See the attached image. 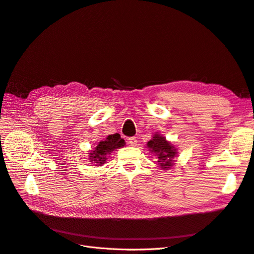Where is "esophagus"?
<instances>
[{
    "label": "esophagus",
    "instance_id": "esophagus-1",
    "mask_svg": "<svg viewBox=\"0 0 254 254\" xmlns=\"http://www.w3.org/2000/svg\"><path fill=\"white\" fill-rule=\"evenodd\" d=\"M136 142H137V140H136L135 136H130L128 139V143L130 144V146H135Z\"/></svg>",
    "mask_w": 254,
    "mask_h": 254
}]
</instances>
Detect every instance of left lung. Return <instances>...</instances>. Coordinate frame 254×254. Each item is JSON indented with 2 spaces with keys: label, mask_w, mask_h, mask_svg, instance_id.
Listing matches in <instances>:
<instances>
[{
  "label": "left lung",
  "mask_w": 254,
  "mask_h": 254,
  "mask_svg": "<svg viewBox=\"0 0 254 254\" xmlns=\"http://www.w3.org/2000/svg\"><path fill=\"white\" fill-rule=\"evenodd\" d=\"M147 147L156 153L158 157V163L163 170H167L173 165V159L176 156L177 150L173 144L168 143L164 139V136L155 134V136L147 143Z\"/></svg>",
  "instance_id": "8db88e82"
}]
</instances>
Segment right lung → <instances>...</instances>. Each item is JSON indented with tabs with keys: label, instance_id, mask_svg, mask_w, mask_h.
Masks as SVG:
<instances>
[{
	"label": "right lung",
	"instance_id": "add662e5",
	"mask_svg": "<svg viewBox=\"0 0 254 254\" xmlns=\"http://www.w3.org/2000/svg\"><path fill=\"white\" fill-rule=\"evenodd\" d=\"M125 145V141L121 139L119 133L110 134L106 137V140L99 142L96 147L90 153L91 162L102 165L106 162L107 156L114 149L120 148Z\"/></svg>",
	"mask_w": 254,
	"mask_h": 254
}]
</instances>
